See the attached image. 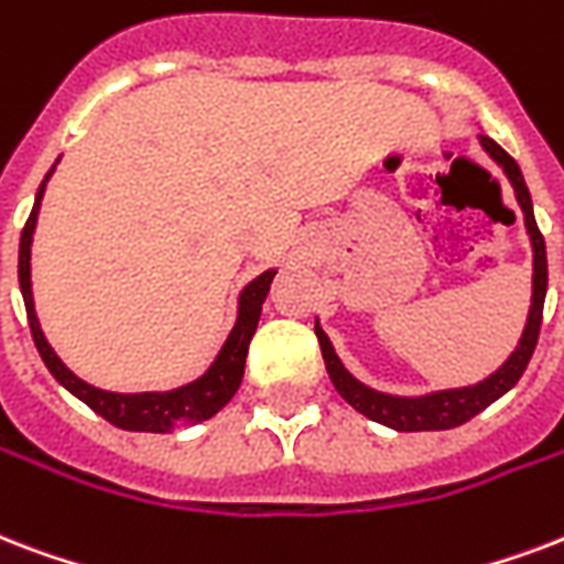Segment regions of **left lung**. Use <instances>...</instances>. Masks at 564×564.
<instances>
[{
    "label": "left lung",
    "instance_id": "8db88e82",
    "mask_svg": "<svg viewBox=\"0 0 564 564\" xmlns=\"http://www.w3.org/2000/svg\"><path fill=\"white\" fill-rule=\"evenodd\" d=\"M479 144L502 167V174L509 177L532 245L530 313H527L521 339H518L514 351L506 358V364L494 369L491 376L482 378V381H476V384L449 387V390H435V393H423V397H393V393H381L376 387L364 384V381L351 376L349 369L343 367L337 351H334V343L328 339V334L322 330L319 319H316V337H319L322 358H325V369H328L339 397L346 399L358 414L369 416L372 423H381L387 429H397V432H444V429H455V425L467 423L476 414H482L485 408L497 402L500 397H506L511 387L521 381L523 369L530 364L535 343H539L541 313H544V295H547V248H544V236H541L539 225H535L530 188H527V180H523L518 162L488 135H479Z\"/></svg>",
    "mask_w": 564,
    "mask_h": 564
}]
</instances>
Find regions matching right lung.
<instances>
[{
    "label": "right lung",
    "instance_id": "right-lung-1",
    "mask_svg": "<svg viewBox=\"0 0 564 564\" xmlns=\"http://www.w3.org/2000/svg\"><path fill=\"white\" fill-rule=\"evenodd\" d=\"M58 165V159H55ZM55 165L50 167V174L43 177L37 195H34V206L29 221H25L23 234H20V292H23L25 301V316H29V328H32L34 346L41 351L43 364L53 372V378L64 390H70L73 397L82 399L85 405L97 411L102 420H109L111 425L118 429H127V432H156V435H165V432H180V429H188V425L204 423L209 416H215L221 408L234 399V393L242 384L245 376V358H248V346H251L253 330H257V322H260V313H263V301L269 295V286H272L278 269H269V272L257 274L242 292H239V301H236V322L230 334H227L225 346L218 349L215 360L209 364L204 376L188 381L183 387H174V390H148V393H115V390H100V387L82 381L73 369H67L55 349L50 346V339L43 334L41 319L34 313V295H32V242H34V227H37V213H41L43 192H46V183L53 177Z\"/></svg>",
    "mask_w": 564,
    "mask_h": 564
}]
</instances>
